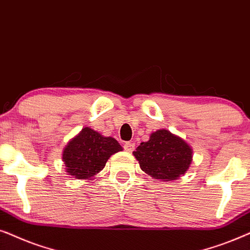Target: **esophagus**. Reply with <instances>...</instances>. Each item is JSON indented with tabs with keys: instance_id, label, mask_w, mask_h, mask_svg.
<instances>
[{
	"instance_id": "1",
	"label": "esophagus",
	"mask_w": 250,
	"mask_h": 250,
	"mask_svg": "<svg viewBox=\"0 0 250 250\" xmlns=\"http://www.w3.org/2000/svg\"><path fill=\"white\" fill-rule=\"evenodd\" d=\"M123 147H125V151L132 152V151H134V149H135V143H132V142L125 143V145H123Z\"/></svg>"
}]
</instances>
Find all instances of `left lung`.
Masks as SVG:
<instances>
[{
	"instance_id": "1",
	"label": "left lung",
	"mask_w": 250,
	"mask_h": 250,
	"mask_svg": "<svg viewBox=\"0 0 250 250\" xmlns=\"http://www.w3.org/2000/svg\"><path fill=\"white\" fill-rule=\"evenodd\" d=\"M142 170L160 181H172L184 174L192 161V149L182 138L162 129L153 132L134 152Z\"/></svg>"
}]
</instances>
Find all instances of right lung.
Masks as SVG:
<instances>
[{"instance_id":"add662e5","label":"right lung","mask_w":250,"mask_h":250,"mask_svg":"<svg viewBox=\"0 0 250 250\" xmlns=\"http://www.w3.org/2000/svg\"><path fill=\"white\" fill-rule=\"evenodd\" d=\"M122 151L121 145L112 137H104L91 128H83L64 149L62 161L68 175L74 178H91L98 174L109 156Z\"/></svg>"}]
</instances>
